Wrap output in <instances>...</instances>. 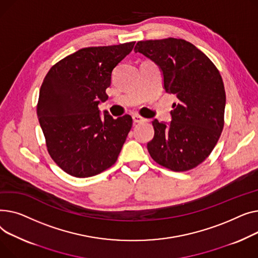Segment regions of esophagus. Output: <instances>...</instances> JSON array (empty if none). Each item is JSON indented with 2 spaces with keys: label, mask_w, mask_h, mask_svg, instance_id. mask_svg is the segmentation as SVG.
I'll list each match as a JSON object with an SVG mask.
<instances>
[{
  "label": "esophagus",
  "mask_w": 258,
  "mask_h": 258,
  "mask_svg": "<svg viewBox=\"0 0 258 258\" xmlns=\"http://www.w3.org/2000/svg\"><path fill=\"white\" fill-rule=\"evenodd\" d=\"M132 118H133V122H134V123H136V124L147 122V119H146L145 117H143V116H141V115H139V114H134V115H132Z\"/></svg>",
  "instance_id": "1"
}]
</instances>
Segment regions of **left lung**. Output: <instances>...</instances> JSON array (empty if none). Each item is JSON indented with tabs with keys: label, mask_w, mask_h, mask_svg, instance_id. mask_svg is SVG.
Returning a JSON list of instances; mask_svg holds the SVG:
<instances>
[{
	"label": "left lung",
	"mask_w": 258,
	"mask_h": 258,
	"mask_svg": "<svg viewBox=\"0 0 258 258\" xmlns=\"http://www.w3.org/2000/svg\"><path fill=\"white\" fill-rule=\"evenodd\" d=\"M134 51L159 67L165 92L178 99L170 124L152 122L154 138L147 145L151 157L175 172L196 168L214 150L224 127L226 95L220 72L184 39L139 41Z\"/></svg>",
	"instance_id": "obj_1"
}]
</instances>
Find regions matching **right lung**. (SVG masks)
Masks as SVG:
<instances>
[{
  "label": "right lung",
  "instance_id": "right-lung-1",
  "mask_svg": "<svg viewBox=\"0 0 258 258\" xmlns=\"http://www.w3.org/2000/svg\"><path fill=\"white\" fill-rule=\"evenodd\" d=\"M135 41L78 50L53 66L40 86L37 117L48 152L66 173L78 178L107 170L117 159L132 127L128 114L101 116L113 69Z\"/></svg>",
  "mask_w": 258,
  "mask_h": 258
}]
</instances>
